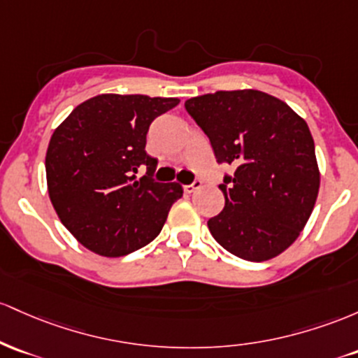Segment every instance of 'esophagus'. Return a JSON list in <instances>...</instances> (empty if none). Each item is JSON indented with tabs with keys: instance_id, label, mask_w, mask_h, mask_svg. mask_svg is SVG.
<instances>
[{
	"instance_id": "esophagus-1",
	"label": "esophagus",
	"mask_w": 358,
	"mask_h": 358,
	"mask_svg": "<svg viewBox=\"0 0 358 358\" xmlns=\"http://www.w3.org/2000/svg\"><path fill=\"white\" fill-rule=\"evenodd\" d=\"M199 187H201L199 180H194L192 184H187V186H184V192H186V194H192V192H194L196 189H199Z\"/></svg>"
}]
</instances>
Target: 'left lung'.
<instances>
[{"mask_svg": "<svg viewBox=\"0 0 358 358\" xmlns=\"http://www.w3.org/2000/svg\"><path fill=\"white\" fill-rule=\"evenodd\" d=\"M218 162L235 167L220 186L224 208L208 222L224 250L250 262L282 254L306 227L320 191L308 123L257 90L216 91L186 101Z\"/></svg>", "mask_w": 358, "mask_h": 358, "instance_id": "1", "label": "left lung"}]
</instances>
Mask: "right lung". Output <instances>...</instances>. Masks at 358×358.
Listing matches in <instances>:
<instances>
[{
	"mask_svg": "<svg viewBox=\"0 0 358 358\" xmlns=\"http://www.w3.org/2000/svg\"><path fill=\"white\" fill-rule=\"evenodd\" d=\"M178 98L98 94L76 106L55 128L45 155L47 189L64 227L87 250L122 257L145 247L162 230L178 182L152 179L147 131ZM148 174L138 178V171Z\"/></svg>",
	"mask_w": 358,
	"mask_h": 358,
	"instance_id": "obj_1",
	"label": "right lung"
}]
</instances>
